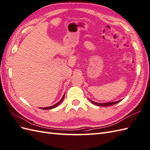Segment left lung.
<instances>
[{
    "instance_id": "8db88e82",
    "label": "left lung",
    "mask_w": 150,
    "mask_h": 150,
    "mask_svg": "<svg viewBox=\"0 0 150 150\" xmlns=\"http://www.w3.org/2000/svg\"><path fill=\"white\" fill-rule=\"evenodd\" d=\"M92 103L94 104L95 105L99 106H112L115 104H117L118 102H120V101H115V102H111V103H96L93 101L90 100Z\"/></svg>"
}]
</instances>
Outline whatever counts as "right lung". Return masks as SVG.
<instances>
[{
  "label": "right lung",
  "instance_id": "right-lung-1",
  "mask_svg": "<svg viewBox=\"0 0 150 150\" xmlns=\"http://www.w3.org/2000/svg\"><path fill=\"white\" fill-rule=\"evenodd\" d=\"M64 96H63V98H61V100L58 102V103H57L56 105H53V106H49V107H45V108H40V109H42V110H49V109H52V108H56V107L57 106V105H59L60 103L62 102V101L63 100V99H64Z\"/></svg>",
  "mask_w": 150,
  "mask_h": 150
}]
</instances>
